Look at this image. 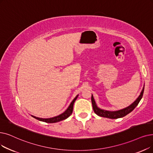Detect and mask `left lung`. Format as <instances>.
<instances>
[{"instance_id":"1","label":"left lung","mask_w":153,"mask_h":153,"mask_svg":"<svg viewBox=\"0 0 153 153\" xmlns=\"http://www.w3.org/2000/svg\"><path fill=\"white\" fill-rule=\"evenodd\" d=\"M144 89V87L140 93V95L138 96V97L131 105H129V106H128V107H126L124 109L117 110V111H114L104 110V109L99 108L97 105L96 101L94 99V97H93V95L92 94L91 101H92L93 110H94V112L97 116H101V117H107V118H109V119H117V118L123 117L127 114H128L129 113H130V112L133 111L134 109V108L137 105L139 101H141V99L143 97Z\"/></svg>"}]
</instances>
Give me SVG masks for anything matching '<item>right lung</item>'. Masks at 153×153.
Here are the masks:
<instances>
[{"mask_svg":"<svg viewBox=\"0 0 153 153\" xmlns=\"http://www.w3.org/2000/svg\"><path fill=\"white\" fill-rule=\"evenodd\" d=\"M79 95H77L75 98L73 99L72 101L71 102V103L70 104V105H69V107L67 108L64 112H62V114H59L57 116L55 117H50V118H40L38 117H36L31 115L33 117H34L35 119H37L39 121H41L42 122H45V123H57L61 121L64 120V119H67L68 117H69L71 114H72V112L73 111V106H74V102L76 101V100L77 99V97Z\"/></svg>","mask_w":153,"mask_h":153,"instance_id":"1","label":"right lung"}]
</instances>
